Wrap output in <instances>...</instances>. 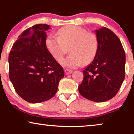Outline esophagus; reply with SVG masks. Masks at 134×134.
<instances>
[{
	"instance_id": "1",
	"label": "esophagus",
	"mask_w": 134,
	"mask_h": 134,
	"mask_svg": "<svg viewBox=\"0 0 134 134\" xmlns=\"http://www.w3.org/2000/svg\"><path fill=\"white\" fill-rule=\"evenodd\" d=\"M72 71L71 70H68V69H64V73L65 75H68V74H71L72 73Z\"/></svg>"
}]
</instances>
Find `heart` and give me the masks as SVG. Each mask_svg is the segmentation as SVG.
Here are the masks:
<instances>
[{
  "label": "heart",
  "mask_w": 134,
  "mask_h": 134,
  "mask_svg": "<svg viewBox=\"0 0 134 134\" xmlns=\"http://www.w3.org/2000/svg\"><path fill=\"white\" fill-rule=\"evenodd\" d=\"M57 35L48 36L45 43L51 55L58 62L70 47V54L62 62L64 66L75 69L83 64H89L95 57L98 48L97 38L85 28L75 25L64 26L59 29Z\"/></svg>",
  "instance_id": "b5f03b06"
}]
</instances>
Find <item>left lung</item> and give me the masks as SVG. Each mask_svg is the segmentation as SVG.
<instances>
[{
	"label": "left lung",
	"mask_w": 134,
	"mask_h": 134,
	"mask_svg": "<svg viewBox=\"0 0 134 134\" xmlns=\"http://www.w3.org/2000/svg\"><path fill=\"white\" fill-rule=\"evenodd\" d=\"M98 48L94 60L83 70L79 86L81 96L96 102L113 98L125 76V53L119 38L106 27L95 31Z\"/></svg>",
	"instance_id": "1"
}]
</instances>
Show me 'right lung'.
<instances>
[{"instance_id":"right-lung-1","label":"right lung","mask_w":134,"mask_h":134,"mask_svg":"<svg viewBox=\"0 0 134 134\" xmlns=\"http://www.w3.org/2000/svg\"><path fill=\"white\" fill-rule=\"evenodd\" d=\"M48 25L37 24L25 30L13 44L9 55V75L18 95L28 102L41 103L52 98L63 68L46 46Z\"/></svg>"}]
</instances>
